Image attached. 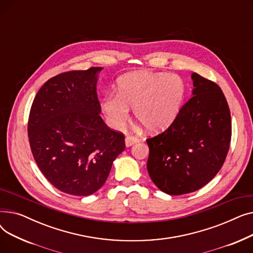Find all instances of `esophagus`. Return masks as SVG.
Listing matches in <instances>:
<instances>
[{
    "label": "esophagus",
    "mask_w": 253,
    "mask_h": 253,
    "mask_svg": "<svg viewBox=\"0 0 253 253\" xmlns=\"http://www.w3.org/2000/svg\"><path fill=\"white\" fill-rule=\"evenodd\" d=\"M137 142H139V138H137V137H135V136L128 135V136H126V138H125V144H126V147H131V145H133V144H135V143H137Z\"/></svg>",
    "instance_id": "obj_1"
}]
</instances>
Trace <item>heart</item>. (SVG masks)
<instances>
[{"label": "heart", "instance_id": "heart-1", "mask_svg": "<svg viewBox=\"0 0 253 253\" xmlns=\"http://www.w3.org/2000/svg\"><path fill=\"white\" fill-rule=\"evenodd\" d=\"M183 96L184 84L178 76L138 71L118 80L116 95H105L101 109L115 129L128 122L129 109L133 108L136 120L145 129L160 132L175 120Z\"/></svg>", "mask_w": 253, "mask_h": 253}]
</instances>
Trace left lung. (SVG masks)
I'll return each mask as SVG.
<instances>
[{
  "label": "left lung",
  "instance_id": "1",
  "mask_svg": "<svg viewBox=\"0 0 253 253\" xmlns=\"http://www.w3.org/2000/svg\"><path fill=\"white\" fill-rule=\"evenodd\" d=\"M193 96L172 124L147 142V168L162 192L178 196L204 187L220 170L232 137L229 104L220 87L192 74Z\"/></svg>",
  "mask_w": 253,
  "mask_h": 253
}]
</instances>
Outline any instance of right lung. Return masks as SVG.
I'll return each mask as SVG.
<instances>
[{
    "label": "right lung",
    "mask_w": 253,
    "mask_h": 253,
    "mask_svg": "<svg viewBox=\"0 0 253 253\" xmlns=\"http://www.w3.org/2000/svg\"><path fill=\"white\" fill-rule=\"evenodd\" d=\"M99 71H69L49 79L31 108L28 134L35 161L48 181L65 194L98 191L125 150V135L106 126L99 115Z\"/></svg>",
    "instance_id": "add662e5"
}]
</instances>
